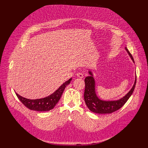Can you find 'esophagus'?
<instances>
[{
    "label": "esophagus",
    "mask_w": 148,
    "mask_h": 148,
    "mask_svg": "<svg viewBox=\"0 0 148 148\" xmlns=\"http://www.w3.org/2000/svg\"><path fill=\"white\" fill-rule=\"evenodd\" d=\"M77 76L80 78H82L84 77V74L82 73H78L77 74Z\"/></svg>",
    "instance_id": "esophagus-1"
}]
</instances>
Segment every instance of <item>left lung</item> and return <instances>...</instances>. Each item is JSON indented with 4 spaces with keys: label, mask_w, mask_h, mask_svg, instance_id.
I'll return each instance as SVG.
<instances>
[{
    "label": "left lung",
    "mask_w": 148,
    "mask_h": 148,
    "mask_svg": "<svg viewBox=\"0 0 148 148\" xmlns=\"http://www.w3.org/2000/svg\"><path fill=\"white\" fill-rule=\"evenodd\" d=\"M125 49L132 61L135 62L133 57L130 53L128 49L126 48V47H125ZM88 73L90 75L87 77L84 80L86 86L84 97L87 107L92 112L103 114H111L115 112L123 106L134 92L136 81V74L134 86L130 91L123 97L117 100L106 101L101 99L97 96L95 92V81L94 78L93 73L91 70L88 71Z\"/></svg>",
    "instance_id": "left-lung-1"
}]
</instances>
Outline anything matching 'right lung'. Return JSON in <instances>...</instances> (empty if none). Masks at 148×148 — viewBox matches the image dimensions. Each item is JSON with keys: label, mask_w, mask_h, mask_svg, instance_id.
Masks as SVG:
<instances>
[{"label": "right lung", "mask_w": 148, "mask_h": 148, "mask_svg": "<svg viewBox=\"0 0 148 148\" xmlns=\"http://www.w3.org/2000/svg\"><path fill=\"white\" fill-rule=\"evenodd\" d=\"M72 78L63 83L62 85L50 95L43 98L30 99L16 94L19 100L29 109L37 111H48L54 108L56 105L60 100L65 88L70 83Z\"/></svg>", "instance_id": "1"}]
</instances>
